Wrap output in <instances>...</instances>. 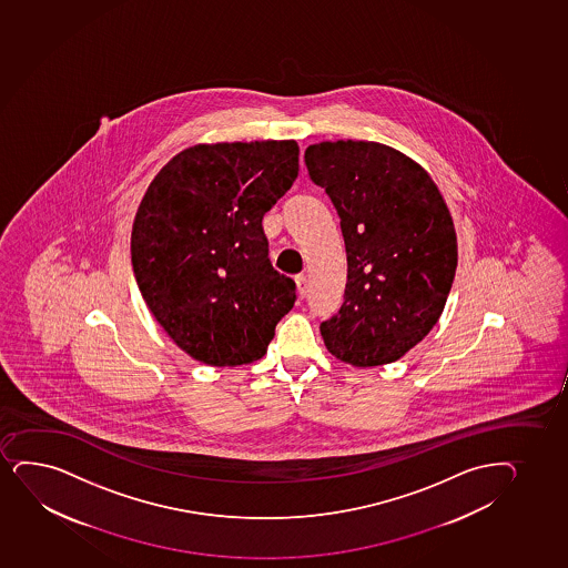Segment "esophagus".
Segmentation results:
<instances>
[{
  "mask_svg": "<svg viewBox=\"0 0 568 568\" xmlns=\"http://www.w3.org/2000/svg\"><path fill=\"white\" fill-rule=\"evenodd\" d=\"M295 284H297V292H300L301 297H305L308 294V281L305 274H297L295 276Z\"/></svg>",
  "mask_w": 568,
  "mask_h": 568,
  "instance_id": "obj_1",
  "label": "esophagus"
}]
</instances>
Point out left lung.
<instances>
[{"label": "left lung", "instance_id": "left-lung-1", "mask_svg": "<svg viewBox=\"0 0 568 568\" xmlns=\"http://www.w3.org/2000/svg\"><path fill=\"white\" fill-rule=\"evenodd\" d=\"M305 164L339 214L348 265L339 313L320 324L326 348L356 367L396 362L436 326L453 286L444 196L420 164L377 142L308 145Z\"/></svg>", "mask_w": 568, "mask_h": 568}]
</instances>
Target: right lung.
<instances>
[{
    "mask_svg": "<svg viewBox=\"0 0 568 568\" xmlns=\"http://www.w3.org/2000/svg\"><path fill=\"white\" fill-rule=\"evenodd\" d=\"M295 140L199 144L153 178L132 225L138 287L183 353L206 365L263 358L295 303L268 260L263 215L297 178Z\"/></svg>",
    "mask_w": 568,
    "mask_h": 568,
    "instance_id": "right-lung-1",
    "label": "right lung"
}]
</instances>
